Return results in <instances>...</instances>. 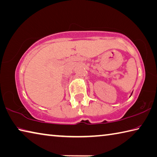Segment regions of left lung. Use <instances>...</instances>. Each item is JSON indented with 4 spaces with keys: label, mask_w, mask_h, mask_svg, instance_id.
<instances>
[{
    "label": "left lung",
    "mask_w": 157,
    "mask_h": 157,
    "mask_svg": "<svg viewBox=\"0 0 157 157\" xmlns=\"http://www.w3.org/2000/svg\"><path fill=\"white\" fill-rule=\"evenodd\" d=\"M132 94H131V95H132Z\"/></svg>",
    "instance_id": "8db88e82"
}]
</instances>
